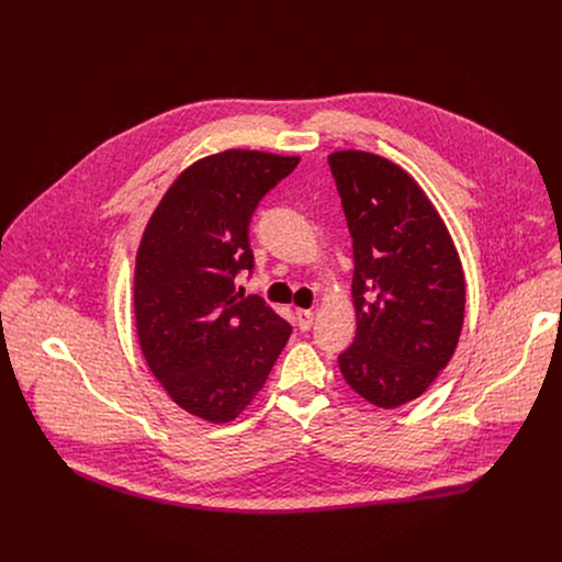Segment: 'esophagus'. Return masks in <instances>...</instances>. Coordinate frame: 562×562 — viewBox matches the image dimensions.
<instances>
[{"instance_id":"34e87169","label":"esophagus","mask_w":562,"mask_h":562,"mask_svg":"<svg viewBox=\"0 0 562 562\" xmlns=\"http://www.w3.org/2000/svg\"><path fill=\"white\" fill-rule=\"evenodd\" d=\"M297 327L300 331H308L313 327V313L311 311H304V308H297Z\"/></svg>"}]
</instances>
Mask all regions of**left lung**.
<instances>
[{
    "label": "left lung",
    "instance_id": "8db88e82",
    "mask_svg": "<svg viewBox=\"0 0 562 562\" xmlns=\"http://www.w3.org/2000/svg\"><path fill=\"white\" fill-rule=\"evenodd\" d=\"M353 237L356 338L338 358L367 403L395 409L449 364L464 319V273L451 233L423 187L367 150L329 155Z\"/></svg>",
    "mask_w": 562,
    "mask_h": 562
}]
</instances>
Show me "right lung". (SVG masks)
<instances>
[{"instance_id": "add662e5", "label": "right lung", "mask_w": 562, "mask_h": 562, "mask_svg": "<svg viewBox=\"0 0 562 562\" xmlns=\"http://www.w3.org/2000/svg\"><path fill=\"white\" fill-rule=\"evenodd\" d=\"M297 155L226 148L187 167L159 200L135 256L133 311L142 356L173 403L224 425L265 386L291 327L239 293L254 269L249 222Z\"/></svg>"}]
</instances>
